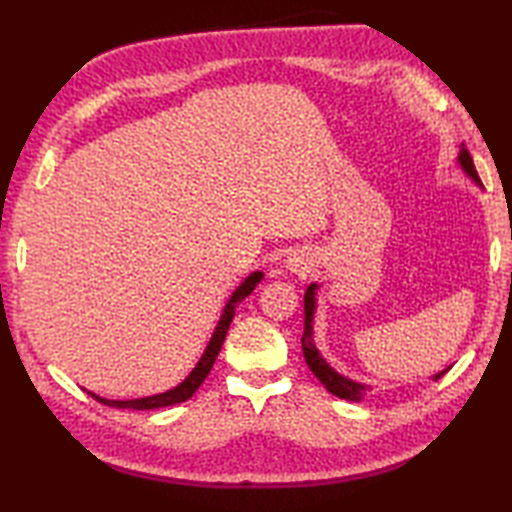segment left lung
Segmentation results:
<instances>
[{"mask_svg":"<svg viewBox=\"0 0 512 512\" xmlns=\"http://www.w3.org/2000/svg\"><path fill=\"white\" fill-rule=\"evenodd\" d=\"M460 162H462L464 171L469 173V176H471L475 182H480V176H477L475 165H473V158H471V154H469V149H466L464 145H462V149H460ZM480 184H482V182H480ZM314 288H317V286L312 284V286L306 290V297H303V312H306V325H303V336H301V350H303V358H306V363H308V367L312 369V374L317 376L325 387H328L330 394L339 396V398H345V400H361V398L365 396L367 387H365V385H358V383H352V380H347L345 376L336 374L334 369H332L328 363L323 361L321 354L317 352V347H314V341H312ZM444 374H447V372H440V374H436V380H438V378H442Z\"/></svg>","mask_w":512,"mask_h":512,"instance_id":"8db88e82","label":"left lung"}]
</instances>
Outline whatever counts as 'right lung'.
Here are the masks:
<instances>
[{"instance_id":"add662e5","label":"right lung","mask_w":512,"mask_h":512,"mask_svg":"<svg viewBox=\"0 0 512 512\" xmlns=\"http://www.w3.org/2000/svg\"><path fill=\"white\" fill-rule=\"evenodd\" d=\"M259 279H262V273H253L244 281L242 286H239L233 292V297H231V301L226 303V308L222 312V319H220V323H217V328L213 332V339L209 341V347H206V350H204L200 363L195 365V369L187 376V380H184V383H180L176 389L167 391V394H158V396H149V398H138V400H105V398L96 396V394H90V396L94 400L103 402V405H110V407H116V409H145V411L147 409H160V407L178 405V402L189 400L195 394V389H198L204 383V378L209 376L211 367L215 363V358H217V354H220V350H222V343L226 339L228 325H231V321H233L235 306L242 299H246L250 292L255 290V286L259 284Z\"/></svg>"}]
</instances>
